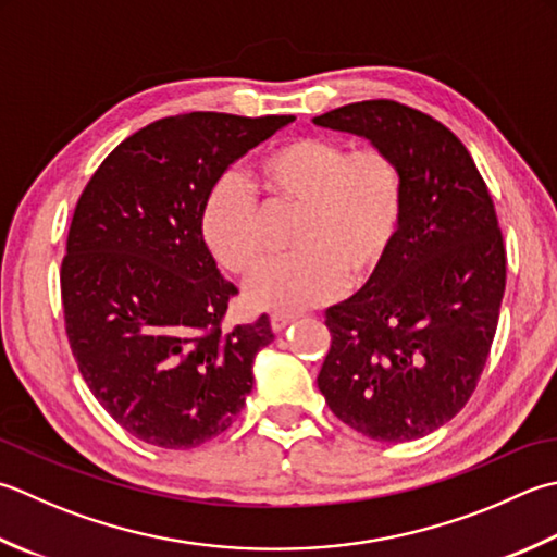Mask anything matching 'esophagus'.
I'll list each match as a JSON object with an SVG mask.
<instances>
[{
	"label": "esophagus",
	"mask_w": 557,
	"mask_h": 557,
	"mask_svg": "<svg viewBox=\"0 0 557 557\" xmlns=\"http://www.w3.org/2000/svg\"><path fill=\"white\" fill-rule=\"evenodd\" d=\"M297 319V315H292V313H272L270 315V325H272V331L275 333H280V331H285L287 325Z\"/></svg>",
	"instance_id": "esophagus-1"
}]
</instances>
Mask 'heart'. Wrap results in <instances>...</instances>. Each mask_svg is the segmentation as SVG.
Listing matches in <instances>:
<instances>
[{"label": "heart", "instance_id": "heart-1", "mask_svg": "<svg viewBox=\"0 0 557 557\" xmlns=\"http://www.w3.org/2000/svg\"><path fill=\"white\" fill-rule=\"evenodd\" d=\"M268 210L301 207L289 258L270 260L246 282L258 309L297 313L341 297L347 277H372L394 250L406 190L396 159L379 147L347 151L323 137H297L256 166ZM200 236L232 275H248L265 253V214L248 183L224 173L207 190Z\"/></svg>", "mask_w": 557, "mask_h": 557}]
</instances>
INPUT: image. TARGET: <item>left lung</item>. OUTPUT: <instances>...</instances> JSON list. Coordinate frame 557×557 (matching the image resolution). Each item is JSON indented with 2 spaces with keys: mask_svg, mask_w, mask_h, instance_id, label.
Instances as JSON below:
<instances>
[{
  "mask_svg": "<svg viewBox=\"0 0 557 557\" xmlns=\"http://www.w3.org/2000/svg\"><path fill=\"white\" fill-rule=\"evenodd\" d=\"M396 159L406 212L367 285L325 311L329 408L374 442L434 432L473 396L497 331L507 253L493 198L449 127L388 98L313 117Z\"/></svg>",
  "mask_w": 557,
  "mask_h": 557,
  "instance_id": "1",
  "label": "left lung"
}]
</instances>
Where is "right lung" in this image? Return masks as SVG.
<instances>
[{
    "label": "right lung",
    "mask_w": 557,
    "mask_h": 557,
    "mask_svg": "<svg viewBox=\"0 0 557 557\" xmlns=\"http://www.w3.org/2000/svg\"><path fill=\"white\" fill-rule=\"evenodd\" d=\"M294 115L195 111L137 129L86 183L62 258L64 331L96 400L161 449L210 442L242 412L268 315L222 321L238 289L200 236L210 185Z\"/></svg>",
    "instance_id": "1"
}]
</instances>
